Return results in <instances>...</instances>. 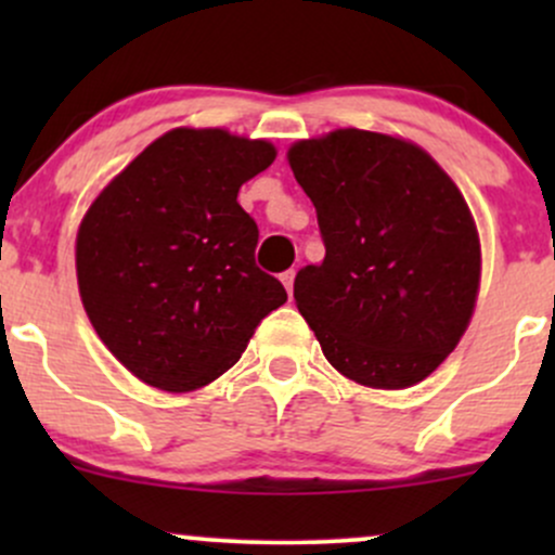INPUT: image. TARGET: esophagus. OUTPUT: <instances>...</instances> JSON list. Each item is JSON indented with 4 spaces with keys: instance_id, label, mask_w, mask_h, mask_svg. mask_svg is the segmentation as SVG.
I'll return each instance as SVG.
<instances>
[{
    "instance_id": "esophagus-1",
    "label": "esophagus",
    "mask_w": 555,
    "mask_h": 555,
    "mask_svg": "<svg viewBox=\"0 0 555 555\" xmlns=\"http://www.w3.org/2000/svg\"><path fill=\"white\" fill-rule=\"evenodd\" d=\"M282 284L286 286V292H289V297H292V289H295V271H284L282 273Z\"/></svg>"
}]
</instances>
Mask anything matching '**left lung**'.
Segmentation results:
<instances>
[{
  "instance_id": "obj_1",
  "label": "left lung",
  "mask_w": 555,
  "mask_h": 555,
  "mask_svg": "<svg viewBox=\"0 0 555 555\" xmlns=\"http://www.w3.org/2000/svg\"><path fill=\"white\" fill-rule=\"evenodd\" d=\"M286 158L326 245L295 279L323 354L360 386L420 384L460 344L480 286L460 188L420 145L354 127L299 140Z\"/></svg>"
}]
</instances>
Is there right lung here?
<instances>
[{
	"mask_svg": "<svg viewBox=\"0 0 555 555\" xmlns=\"http://www.w3.org/2000/svg\"><path fill=\"white\" fill-rule=\"evenodd\" d=\"M269 140L177 127L132 158L82 216L75 269L106 349L143 384L195 391L227 373L286 302L256 266L240 188L271 167Z\"/></svg>",
	"mask_w": 555,
	"mask_h": 555,
	"instance_id": "obj_1",
	"label": "right lung"
}]
</instances>
